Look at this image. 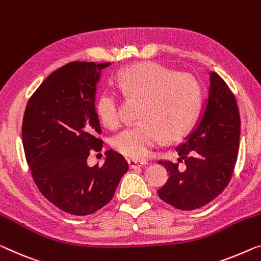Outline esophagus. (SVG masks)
<instances>
[{
  "mask_svg": "<svg viewBox=\"0 0 261 261\" xmlns=\"http://www.w3.org/2000/svg\"><path fill=\"white\" fill-rule=\"evenodd\" d=\"M128 164H129V168H132V169H134V168L143 167L144 164H147V162L146 161H140V160L129 159V160H128Z\"/></svg>",
  "mask_w": 261,
  "mask_h": 261,
  "instance_id": "1",
  "label": "esophagus"
}]
</instances>
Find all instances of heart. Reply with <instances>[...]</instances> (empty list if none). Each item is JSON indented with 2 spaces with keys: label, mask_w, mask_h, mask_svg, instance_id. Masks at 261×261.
I'll return each instance as SVG.
<instances>
[{
  "label": "heart",
  "mask_w": 261,
  "mask_h": 261,
  "mask_svg": "<svg viewBox=\"0 0 261 261\" xmlns=\"http://www.w3.org/2000/svg\"><path fill=\"white\" fill-rule=\"evenodd\" d=\"M117 84L123 93L143 99L141 122L128 126L113 138V147L133 159H144L162 141L182 136L197 117L202 90L194 75L176 73L160 64L143 63L119 74ZM95 111L103 125L115 128L121 122L120 98L115 92H101Z\"/></svg>",
  "instance_id": "1"
}]
</instances>
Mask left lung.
Returning a JSON list of instances; mask_svg holds the SVG:
<instances>
[{
    "mask_svg": "<svg viewBox=\"0 0 261 261\" xmlns=\"http://www.w3.org/2000/svg\"><path fill=\"white\" fill-rule=\"evenodd\" d=\"M203 111L192 130L177 146V163L160 161L169 172L158 190L163 202L189 211L202 207L222 194L237 162L240 117L234 95L226 83L210 72ZM184 162L183 170L179 162Z\"/></svg>",
    "mask_w": 261,
    "mask_h": 261,
    "instance_id": "left-lung-1",
    "label": "left lung"
}]
</instances>
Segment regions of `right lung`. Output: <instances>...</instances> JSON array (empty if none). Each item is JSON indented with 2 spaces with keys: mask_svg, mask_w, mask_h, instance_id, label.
Returning <instances> with one entry per match:
<instances>
[{
  "mask_svg": "<svg viewBox=\"0 0 261 261\" xmlns=\"http://www.w3.org/2000/svg\"><path fill=\"white\" fill-rule=\"evenodd\" d=\"M110 65L66 64L44 80L24 112L23 148L36 186L70 215H91L105 206L128 170L123 156L112 149L101 167L87 164L90 151L102 148L95 94Z\"/></svg>",
  "mask_w": 261,
  "mask_h": 261,
  "instance_id": "add662e5",
  "label": "right lung"
}]
</instances>
